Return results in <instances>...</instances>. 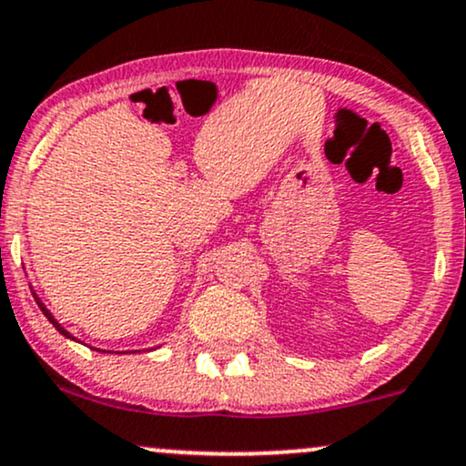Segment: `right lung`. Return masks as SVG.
<instances>
[{
  "label": "right lung",
  "mask_w": 466,
  "mask_h": 466,
  "mask_svg": "<svg viewBox=\"0 0 466 466\" xmlns=\"http://www.w3.org/2000/svg\"><path fill=\"white\" fill-rule=\"evenodd\" d=\"M35 297H36V295H35ZM36 304H38V308H41V310H43V315L49 319V323H52V325H54V328H56V329H58V332H60V334H63V336H66V339H73V336H71L69 332H66V329L63 328V325H60V323H58V321H56V319L52 317V312H49V310H47V308H45V306L41 304V299H38V297H36Z\"/></svg>",
  "instance_id": "add662e5"
}]
</instances>
